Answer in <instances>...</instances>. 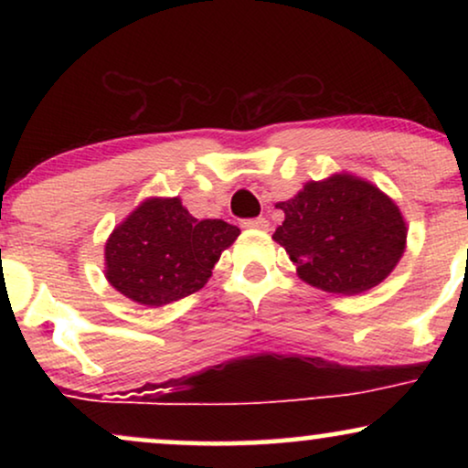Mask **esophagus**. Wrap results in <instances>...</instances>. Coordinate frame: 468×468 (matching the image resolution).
<instances>
[{
	"label": "esophagus",
	"mask_w": 468,
	"mask_h": 468,
	"mask_svg": "<svg viewBox=\"0 0 468 468\" xmlns=\"http://www.w3.org/2000/svg\"><path fill=\"white\" fill-rule=\"evenodd\" d=\"M242 228H249V229H266L271 228V223H268V219H264V217H255V219H247L242 221Z\"/></svg>",
	"instance_id": "34e87169"
}]
</instances>
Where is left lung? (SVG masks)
Here are the masks:
<instances>
[{"label":"left lung","instance_id":"1","mask_svg":"<svg viewBox=\"0 0 468 468\" xmlns=\"http://www.w3.org/2000/svg\"><path fill=\"white\" fill-rule=\"evenodd\" d=\"M277 208L285 221L272 239L296 264L298 277L317 290L343 296L373 290L407 249V221L396 202L349 172L304 183Z\"/></svg>","mask_w":468,"mask_h":468}]
</instances>
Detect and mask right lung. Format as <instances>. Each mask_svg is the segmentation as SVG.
<instances>
[{
  "mask_svg": "<svg viewBox=\"0 0 468 468\" xmlns=\"http://www.w3.org/2000/svg\"><path fill=\"white\" fill-rule=\"evenodd\" d=\"M239 234L223 219L197 221L181 197H146L108 236L104 274L125 298L157 309L202 290Z\"/></svg>",
  "mask_w": 468,
  "mask_h": 468,
  "instance_id": "right-lung-1",
  "label": "right lung"
}]
</instances>
